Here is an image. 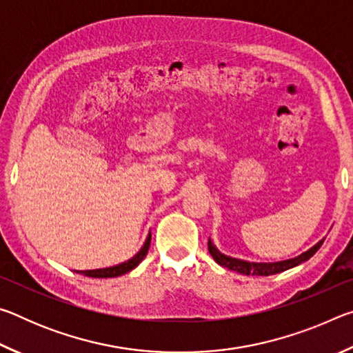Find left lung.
<instances>
[{"instance_id":"obj_1","label":"left lung","mask_w":353,"mask_h":353,"mask_svg":"<svg viewBox=\"0 0 353 353\" xmlns=\"http://www.w3.org/2000/svg\"><path fill=\"white\" fill-rule=\"evenodd\" d=\"M322 243H324V238L316 243L313 248H310L307 252L297 255L294 259L274 261V263H255V261L234 259V256H229L223 252H219L212 240H208V252H210L213 260L216 261L218 265L224 266L230 271H236L240 274H244V276H272V274H279L286 270H291V268H294L297 265H301V263L307 261L308 259H312V256L318 252V249L322 246Z\"/></svg>"}]
</instances>
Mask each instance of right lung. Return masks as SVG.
I'll return each mask as SVG.
<instances>
[{
  "label": "right lung",
  "mask_w": 353,
  "mask_h": 353,
  "mask_svg": "<svg viewBox=\"0 0 353 353\" xmlns=\"http://www.w3.org/2000/svg\"><path fill=\"white\" fill-rule=\"evenodd\" d=\"M149 246H151V232L148 234L146 241L141 246V249L132 256V259H129L128 261L119 263V265L110 266V268H103V270H88V271H76V272L82 274V276H87V277H93V279H107V277L123 276V274L132 271L134 268L140 265V261L145 259L146 254H148Z\"/></svg>",
  "instance_id": "right-lung-1"
}]
</instances>
